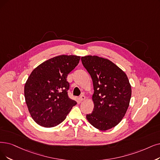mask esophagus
<instances>
[{"mask_svg":"<svg viewBox=\"0 0 160 160\" xmlns=\"http://www.w3.org/2000/svg\"><path fill=\"white\" fill-rule=\"evenodd\" d=\"M80 100L81 101H82V100H85V98H86V97H85V95H83V94H82L81 97H80Z\"/></svg>","mask_w":160,"mask_h":160,"instance_id":"1","label":"esophagus"}]
</instances>
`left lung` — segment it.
Masks as SVG:
<instances>
[{"mask_svg":"<svg viewBox=\"0 0 160 160\" xmlns=\"http://www.w3.org/2000/svg\"><path fill=\"white\" fill-rule=\"evenodd\" d=\"M93 82V112L87 119L100 131L119 124L127 112L131 97V86L125 73L108 59L97 56L81 57Z\"/></svg>","mask_w":160,"mask_h":160,"instance_id":"left-lung-1","label":"left lung"}]
</instances>
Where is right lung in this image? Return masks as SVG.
I'll return each mask as SVG.
<instances>
[{"label": "right lung", "instance_id": "add662e5", "mask_svg": "<svg viewBox=\"0 0 160 160\" xmlns=\"http://www.w3.org/2000/svg\"><path fill=\"white\" fill-rule=\"evenodd\" d=\"M80 56L60 55L35 68L25 82L24 96L31 118L47 128L61 123L76 101L68 95L67 76L78 65Z\"/></svg>", "mask_w": 160, "mask_h": 160}]
</instances>
